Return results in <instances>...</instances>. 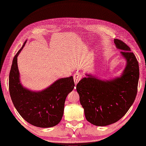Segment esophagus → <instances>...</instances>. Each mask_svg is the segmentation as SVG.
<instances>
[{"label": "esophagus", "mask_w": 146, "mask_h": 146, "mask_svg": "<svg viewBox=\"0 0 146 146\" xmlns=\"http://www.w3.org/2000/svg\"><path fill=\"white\" fill-rule=\"evenodd\" d=\"M82 77V74L79 72L76 73L74 75V80L75 83H76V85H77V84L78 83V82L81 80Z\"/></svg>", "instance_id": "1"}]
</instances>
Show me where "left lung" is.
Instances as JSON below:
<instances>
[{"mask_svg":"<svg viewBox=\"0 0 146 146\" xmlns=\"http://www.w3.org/2000/svg\"><path fill=\"white\" fill-rule=\"evenodd\" d=\"M114 42L126 59L122 76L111 80H101L86 74L76 86L86 120L97 126H106L121 119L133 104L139 77V64L135 54L125 42Z\"/></svg>","mask_w":146,"mask_h":146,"instance_id":"8db88e82","label":"left lung"}]
</instances>
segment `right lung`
I'll use <instances>...</instances> for the list:
<instances>
[{"instance_id": "1", "label": "right lung", "mask_w": 146, "mask_h": 146, "mask_svg": "<svg viewBox=\"0 0 146 146\" xmlns=\"http://www.w3.org/2000/svg\"><path fill=\"white\" fill-rule=\"evenodd\" d=\"M26 42L13 60L9 76L11 99L17 112L30 124L41 128L54 127L62 119L66 98L75 86L73 77L60 78L39 92L24 88L19 80L17 60Z\"/></svg>"}]
</instances>
